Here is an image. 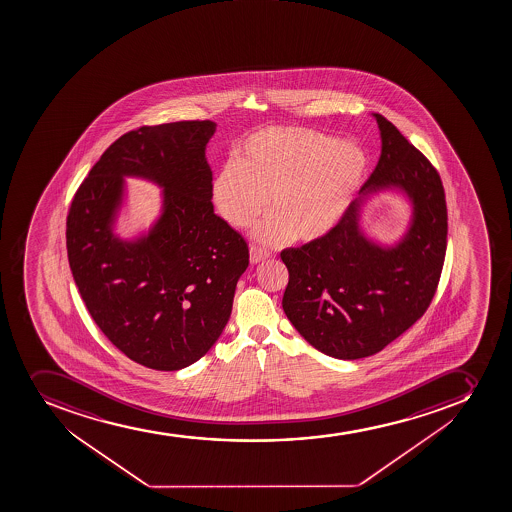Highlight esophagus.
<instances>
[{
  "mask_svg": "<svg viewBox=\"0 0 512 512\" xmlns=\"http://www.w3.org/2000/svg\"><path fill=\"white\" fill-rule=\"evenodd\" d=\"M270 252L269 250H265V248L262 247H250V262H252L253 265L260 264V262H264V260L269 259Z\"/></svg>",
  "mask_w": 512,
  "mask_h": 512,
  "instance_id": "esophagus-1",
  "label": "esophagus"
}]
</instances>
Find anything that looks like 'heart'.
Returning <instances> with one entry per match:
<instances>
[{
	"label": "heart",
	"instance_id": "heart-1",
	"mask_svg": "<svg viewBox=\"0 0 512 512\" xmlns=\"http://www.w3.org/2000/svg\"><path fill=\"white\" fill-rule=\"evenodd\" d=\"M369 172L364 148L310 128L253 133L213 182V202L230 225L250 227L270 212L257 237L302 243L327 237L354 205Z\"/></svg>",
	"mask_w": 512,
	"mask_h": 512
}]
</instances>
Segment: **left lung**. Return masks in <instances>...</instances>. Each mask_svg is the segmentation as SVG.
Listing matches in <instances>:
<instances>
[{"instance_id": "1", "label": "left lung", "mask_w": 512, "mask_h": 512, "mask_svg": "<svg viewBox=\"0 0 512 512\" xmlns=\"http://www.w3.org/2000/svg\"><path fill=\"white\" fill-rule=\"evenodd\" d=\"M379 163L342 222L317 242L280 253L289 270L282 307L312 347L335 359L377 354L424 315L447 247V207L436 168L379 113ZM395 189L413 208L405 237L382 246L359 227L364 200Z\"/></svg>"}]
</instances>
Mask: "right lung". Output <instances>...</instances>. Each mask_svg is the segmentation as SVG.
<instances>
[{
  "label": "right lung",
  "instance_id": "1",
  "mask_svg": "<svg viewBox=\"0 0 512 512\" xmlns=\"http://www.w3.org/2000/svg\"><path fill=\"white\" fill-rule=\"evenodd\" d=\"M217 123H163L125 133L76 190L66 250L81 299L128 359L185 369L212 349L232 314L248 245L213 212L205 148ZM125 176L164 188L163 213L133 241L114 233Z\"/></svg>",
  "mask_w": 512,
  "mask_h": 512
}]
</instances>
